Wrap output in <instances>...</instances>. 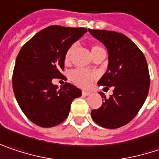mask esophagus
Returning a JSON list of instances; mask_svg holds the SVG:
<instances>
[{"instance_id":"34e87169","label":"esophagus","mask_w":159,"mask_h":159,"mask_svg":"<svg viewBox=\"0 0 159 159\" xmlns=\"http://www.w3.org/2000/svg\"><path fill=\"white\" fill-rule=\"evenodd\" d=\"M82 94H83V95H85V96H87V95H89V94H91L90 92H87V91H83L82 92Z\"/></svg>"}]
</instances>
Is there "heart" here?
Instances as JSON below:
<instances>
[{"mask_svg": "<svg viewBox=\"0 0 159 159\" xmlns=\"http://www.w3.org/2000/svg\"><path fill=\"white\" fill-rule=\"evenodd\" d=\"M75 49V44H72L65 54V64H69L70 61H71V58H72V54L74 52V51ZM91 52H92V54H93V57L95 56L96 54L100 53V52H106L105 49L98 45V44H94L92 45L91 47ZM97 77L96 74L94 72H91V71H88V70H85V69H83V68H76L75 70H73L70 74V78L71 80L75 84H77L80 87H88L91 85V84L93 83L95 78Z\"/></svg>", "mask_w": 159, "mask_h": 159, "instance_id": "heart-1", "label": "heart"}]
</instances>
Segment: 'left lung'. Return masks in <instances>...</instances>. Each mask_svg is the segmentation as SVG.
Returning <instances> with one entry per match:
<instances>
[{"mask_svg": "<svg viewBox=\"0 0 159 159\" xmlns=\"http://www.w3.org/2000/svg\"><path fill=\"white\" fill-rule=\"evenodd\" d=\"M88 31L105 44L109 54L107 71L98 84L115 86L109 98L100 93L104 102L92 110V118L100 126L115 129L130 122L146 101L150 85L147 60L142 51L121 33Z\"/></svg>", "mask_w": 159, "mask_h": 159, "instance_id": "1", "label": "left lung"}]
</instances>
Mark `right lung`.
I'll list each match as a JSON object with an SVG mask.
<instances>
[{
    "mask_svg": "<svg viewBox=\"0 0 159 159\" xmlns=\"http://www.w3.org/2000/svg\"><path fill=\"white\" fill-rule=\"evenodd\" d=\"M87 32L86 28L51 25L37 33L19 52L12 73V88L23 114L35 125L52 127L64 122L73 100L82 91L70 83L60 88L52 80L66 79L65 54Z\"/></svg>",
    "mask_w": 159,
    "mask_h": 159,
    "instance_id": "1",
    "label": "right lung"
}]
</instances>
